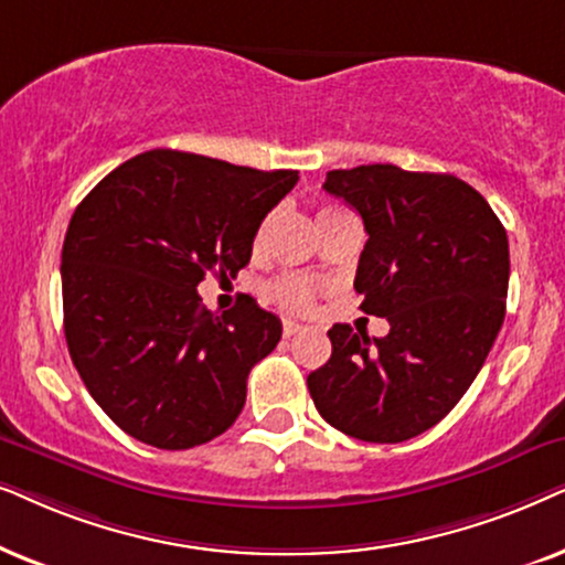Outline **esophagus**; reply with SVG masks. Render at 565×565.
Here are the masks:
<instances>
[{"label":"esophagus","instance_id":"esophagus-1","mask_svg":"<svg viewBox=\"0 0 565 565\" xmlns=\"http://www.w3.org/2000/svg\"><path fill=\"white\" fill-rule=\"evenodd\" d=\"M302 330H305V326H299V322H295V320H284V338H291V335L302 333Z\"/></svg>","mask_w":565,"mask_h":565}]
</instances>
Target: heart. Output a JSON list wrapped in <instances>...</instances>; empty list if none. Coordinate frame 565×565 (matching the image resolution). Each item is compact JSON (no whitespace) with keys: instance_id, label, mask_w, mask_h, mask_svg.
I'll list each match as a JSON object with an SVG mask.
<instances>
[{"instance_id":"b5f03b06","label":"heart","mask_w":565,"mask_h":565,"mask_svg":"<svg viewBox=\"0 0 565 565\" xmlns=\"http://www.w3.org/2000/svg\"><path fill=\"white\" fill-rule=\"evenodd\" d=\"M322 214H330V209H326ZM263 235H266V224L258 230V235H255V243H263ZM268 297L278 302L281 307H287V310H310L312 307V299H315V287L310 281H307L305 276H281L276 278V281L268 284Z\"/></svg>"}]
</instances>
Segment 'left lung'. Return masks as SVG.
Returning a JSON list of instances; mask_svg holds the SVG:
<instances>
[{
  "instance_id": "1",
  "label": "left lung",
  "mask_w": 565,
  "mask_h": 565,
  "mask_svg": "<svg viewBox=\"0 0 565 565\" xmlns=\"http://www.w3.org/2000/svg\"><path fill=\"white\" fill-rule=\"evenodd\" d=\"M322 188L364 220L353 289L390 333L333 326V353L307 387L338 431L397 445L439 424L478 377L507 312V230L447 172L359 164L330 170Z\"/></svg>"
}]
</instances>
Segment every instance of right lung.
<instances>
[{
  "label": "right lung",
  "mask_w": 565,
  "mask_h": 565,
  "mask_svg": "<svg viewBox=\"0 0 565 565\" xmlns=\"http://www.w3.org/2000/svg\"><path fill=\"white\" fill-rule=\"evenodd\" d=\"M297 180V170L149 149L74 209L62 250L66 345L95 403L134 439L191 449L235 424L281 320L253 297L214 315L195 287L250 263L260 222Z\"/></svg>",
  "instance_id": "1"
}]
</instances>
